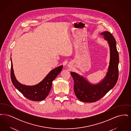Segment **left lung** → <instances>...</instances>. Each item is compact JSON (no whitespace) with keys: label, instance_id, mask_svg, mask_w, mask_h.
<instances>
[{"label":"left lung","instance_id":"obj_1","mask_svg":"<svg viewBox=\"0 0 131 131\" xmlns=\"http://www.w3.org/2000/svg\"><path fill=\"white\" fill-rule=\"evenodd\" d=\"M101 35L108 41L110 48V65L104 80L97 84H92L83 77L74 72L70 73L74 81L75 94L82 102L93 103L100 100L115 85L118 80L119 54L115 39L108 31H105Z\"/></svg>","mask_w":131,"mask_h":131}]
</instances>
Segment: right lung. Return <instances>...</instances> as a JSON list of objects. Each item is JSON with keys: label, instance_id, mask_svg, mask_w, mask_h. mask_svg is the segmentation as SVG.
<instances>
[{"label": "right lung", "instance_id": "right-lung-1", "mask_svg": "<svg viewBox=\"0 0 131 131\" xmlns=\"http://www.w3.org/2000/svg\"><path fill=\"white\" fill-rule=\"evenodd\" d=\"M11 79L13 85L27 99L34 101H40L46 98L50 93L52 81L61 72L63 68V66H60L53 69L40 83L35 85L28 86L21 84L16 80L14 74L11 58Z\"/></svg>", "mask_w": 131, "mask_h": 131}]
</instances>
